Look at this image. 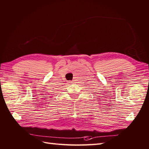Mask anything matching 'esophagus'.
Masks as SVG:
<instances>
[{
  "instance_id": "esophagus-1",
  "label": "esophagus",
  "mask_w": 149,
  "mask_h": 149,
  "mask_svg": "<svg viewBox=\"0 0 149 149\" xmlns=\"http://www.w3.org/2000/svg\"><path fill=\"white\" fill-rule=\"evenodd\" d=\"M70 82V83H72V82Z\"/></svg>"
}]
</instances>
